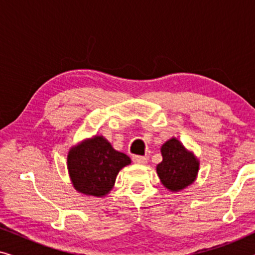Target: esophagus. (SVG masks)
Listing matches in <instances>:
<instances>
[{
    "instance_id": "obj_1",
    "label": "esophagus",
    "mask_w": 255,
    "mask_h": 255,
    "mask_svg": "<svg viewBox=\"0 0 255 255\" xmlns=\"http://www.w3.org/2000/svg\"><path fill=\"white\" fill-rule=\"evenodd\" d=\"M132 161H133L134 163H138V165H145V163L147 162V159H146L145 156L134 155L133 158H132Z\"/></svg>"
}]
</instances>
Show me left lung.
<instances>
[{"mask_svg": "<svg viewBox=\"0 0 255 255\" xmlns=\"http://www.w3.org/2000/svg\"><path fill=\"white\" fill-rule=\"evenodd\" d=\"M160 152L162 161L156 165V174L163 187L172 193H177L196 181L200 160L179 139H168L160 147Z\"/></svg>", "mask_w": 255, "mask_h": 255, "instance_id": "obj_1", "label": "left lung"}]
</instances>
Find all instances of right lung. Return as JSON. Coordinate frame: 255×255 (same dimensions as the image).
<instances>
[{
	"label": "right lung",
	"instance_id": "obj_1",
	"mask_svg": "<svg viewBox=\"0 0 255 255\" xmlns=\"http://www.w3.org/2000/svg\"><path fill=\"white\" fill-rule=\"evenodd\" d=\"M131 159L115 149L103 135H93L72 146L67 169L74 189L87 196L104 197L113 189L116 177Z\"/></svg>",
	"mask_w": 255,
	"mask_h": 255
}]
</instances>
